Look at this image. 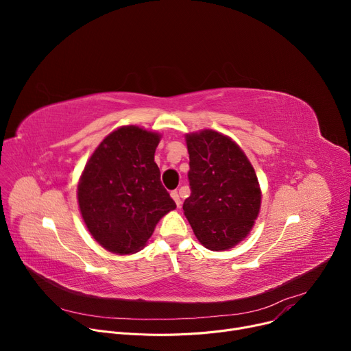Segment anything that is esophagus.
I'll list each match as a JSON object with an SVG mask.
<instances>
[{"mask_svg": "<svg viewBox=\"0 0 351 351\" xmlns=\"http://www.w3.org/2000/svg\"><path fill=\"white\" fill-rule=\"evenodd\" d=\"M171 197L175 199V203H176V206H178V208L180 207V197H179V193H178V190H173V191H171Z\"/></svg>", "mask_w": 351, "mask_h": 351, "instance_id": "1", "label": "esophagus"}]
</instances>
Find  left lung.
I'll list each match as a JSON object with an SVG mask.
<instances>
[{
	"mask_svg": "<svg viewBox=\"0 0 351 351\" xmlns=\"http://www.w3.org/2000/svg\"><path fill=\"white\" fill-rule=\"evenodd\" d=\"M190 197L183 211L204 247L221 252L241 241L260 213L257 175L240 147L214 132L186 137Z\"/></svg>",
	"mask_w": 351,
	"mask_h": 351,
	"instance_id": "1",
	"label": "left lung"
}]
</instances>
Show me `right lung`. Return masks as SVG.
<instances>
[{
    "label": "right lung",
    "instance_id": "obj_1",
    "mask_svg": "<svg viewBox=\"0 0 351 351\" xmlns=\"http://www.w3.org/2000/svg\"><path fill=\"white\" fill-rule=\"evenodd\" d=\"M160 136L137 126L108 134L88 160L77 186L84 223L104 248L133 254L158 221L176 208L154 162Z\"/></svg>",
    "mask_w": 351,
    "mask_h": 351
}]
</instances>
